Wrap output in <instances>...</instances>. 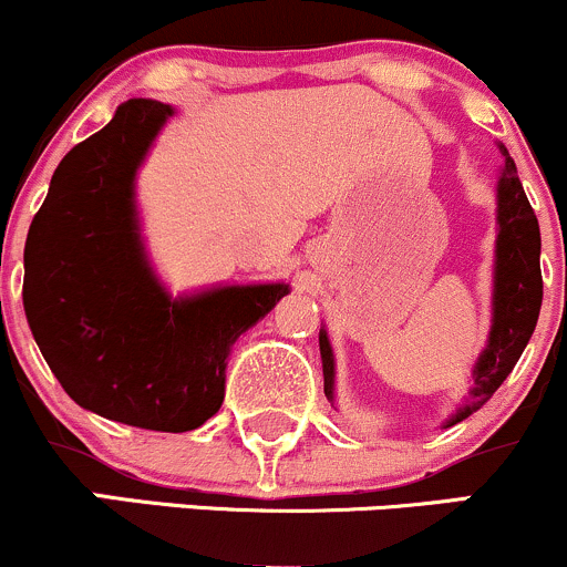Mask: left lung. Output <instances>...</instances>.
I'll return each mask as SVG.
<instances>
[{
	"label": "left lung",
	"mask_w": 567,
	"mask_h": 567,
	"mask_svg": "<svg viewBox=\"0 0 567 567\" xmlns=\"http://www.w3.org/2000/svg\"><path fill=\"white\" fill-rule=\"evenodd\" d=\"M504 175L498 181V239H496V292H493V328L487 349L474 370L470 400L447 421V426L470 419L491 400L493 392L506 381L519 354L528 347L542 311V234L525 188L517 178V167L504 146ZM320 354L324 373V394L333 400V349L328 333L320 330Z\"/></svg>",
	"instance_id": "left-lung-1"
}]
</instances>
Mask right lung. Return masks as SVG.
I'll return each mask as SVG.
<instances>
[{
	"mask_svg": "<svg viewBox=\"0 0 567 567\" xmlns=\"http://www.w3.org/2000/svg\"><path fill=\"white\" fill-rule=\"evenodd\" d=\"M173 114L127 101L61 159L25 239L23 309L76 405L120 424L188 432L218 413L229 347L288 285L171 301L141 252L133 181Z\"/></svg>",
	"mask_w": 567,
	"mask_h": 567,
	"instance_id": "1",
	"label": "right lung"
}]
</instances>
